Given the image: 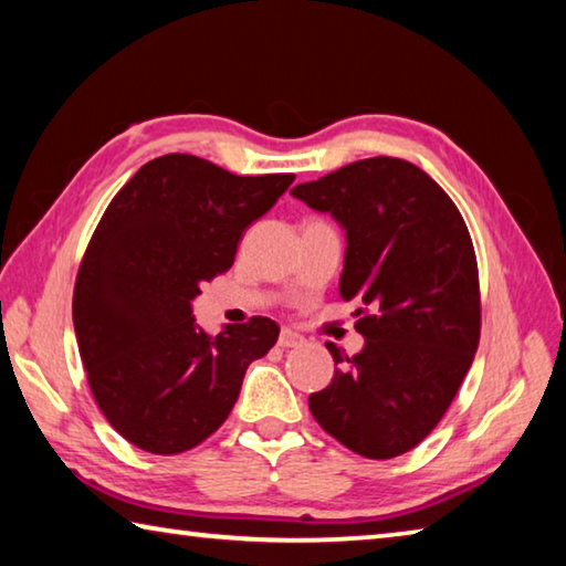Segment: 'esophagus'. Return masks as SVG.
<instances>
[{"instance_id":"34e87169","label":"esophagus","mask_w":566,"mask_h":566,"mask_svg":"<svg viewBox=\"0 0 566 566\" xmlns=\"http://www.w3.org/2000/svg\"><path fill=\"white\" fill-rule=\"evenodd\" d=\"M277 345H281V348H298V345H303V335L291 328H283L281 335H277Z\"/></svg>"}]
</instances>
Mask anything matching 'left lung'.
Returning <instances> with one entry per match:
<instances>
[{
    "label": "left lung",
    "mask_w": 566,
    "mask_h": 566,
    "mask_svg": "<svg viewBox=\"0 0 566 566\" xmlns=\"http://www.w3.org/2000/svg\"><path fill=\"white\" fill-rule=\"evenodd\" d=\"M345 231L343 301L358 298L365 348L311 395L321 428L370 460L434 430L480 343V281L468 226L432 178L392 156L363 158L291 191Z\"/></svg>",
    "instance_id": "obj_1"
}]
</instances>
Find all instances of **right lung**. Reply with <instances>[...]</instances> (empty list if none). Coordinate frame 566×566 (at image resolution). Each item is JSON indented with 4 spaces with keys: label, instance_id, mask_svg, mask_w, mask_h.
<instances>
[{
    "label": "right lung",
    "instance_id": "obj_1",
    "mask_svg": "<svg viewBox=\"0 0 566 566\" xmlns=\"http://www.w3.org/2000/svg\"><path fill=\"white\" fill-rule=\"evenodd\" d=\"M293 178L166 154L108 203L76 275L74 331L96 405L138 450L178 454L203 442L233 410L248 365L275 345L271 318L208 335L191 303Z\"/></svg>",
    "mask_w": 566,
    "mask_h": 566
}]
</instances>
